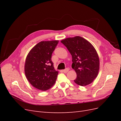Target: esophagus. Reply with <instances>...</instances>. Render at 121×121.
<instances>
[{
	"mask_svg": "<svg viewBox=\"0 0 121 121\" xmlns=\"http://www.w3.org/2000/svg\"><path fill=\"white\" fill-rule=\"evenodd\" d=\"M69 69H68V68H66L65 69H63V70H62V71H63L64 73H67L68 71H69Z\"/></svg>",
	"mask_w": 121,
	"mask_h": 121,
	"instance_id": "34e87169",
	"label": "esophagus"
}]
</instances>
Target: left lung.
<instances>
[{"mask_svg":"<svg viewBox=\"0 0 121 121\" xmlns=\"http://www.w3.org/2000/svg\"><path fill=\"white\" fill-rule=\"evenodd\" d=\"M60 42L72 55V68L77 74L75 83L82 86L91 84L99 69V59L93 46L80 36L67 38Z\"/></svg>","mask_w":121,"mask_h":121,"instance_id":"8db88e82","label":"left lung"}]
</instances>
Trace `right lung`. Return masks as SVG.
I'll return each mask as SVG.
<instances>
[{"label":"right lung","mask_w":121,"mask_h":121,"mask_svg":"<svg viewBox=\"0 0 121 121\" xmlns=\"http://www.w3.org/2000/svg\"><path fill=\"white\" fill-rule=\"evenodd\" d=\"M58 40L41 41L31 49L26 57L25 73L28 81L36 88L45 91L56 83L58 72L51 60Z\"/></svg>","instance_id":"1"}]
</instances>
